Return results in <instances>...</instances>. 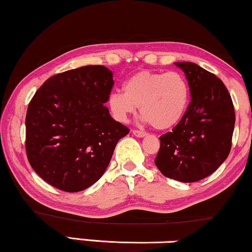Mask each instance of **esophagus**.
<instances>
[{"instance_id": "obj_1", "label": "esophagus", "mask_w": 252, "mask_h": 252, "mask_svg": "<svg viewBox=\"0 0 252 252\" xmlns=\"http://www.w3.org/2000/svg\"><path fill=\"white\" fill-rule=\"evenodd\" d=\"M132 133H133V135L138 136V138H143V136L147 134L146 132H143V130H139V129H133Z\"/></svg>"}]
</instances>
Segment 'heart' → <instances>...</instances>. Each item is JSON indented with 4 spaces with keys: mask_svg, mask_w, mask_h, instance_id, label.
I'll return each instance as SVG.
<instances>
[{
    "mask_svg": "<svg viewBox=\"0 0 252 252\" xmlns=\"http://www.w3.org/2000/svg\"><path fill=\"white\" fill-rule=\"evenodd\" d=\"M189 99L190 88L181 73L143 70L126 81L124 93L111 94L107 105L118 122H127L140 107L143 122L158 129H168L183 118Z\"/></svg>",
    "mask_w": 252,
    "mask_h": 252,
    "instance_id": "1",
    "label": "heart"
}]
</instances>
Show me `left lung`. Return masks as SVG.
<instances>
[{
  "label": "left lung",
  "instance_id": "1",
  "mask_svg": "<svg viewBox=\"0 0 252 252\" xmlns=\"http://www.w3.org/2000/svg\"><path fill=\"white\" fill-rule=\"evenodd\" d=\"M185 73L191 102L171 132L159 136L155 164L165 177L193 183L228 158L235 126L233 100L220 78L193 62H175Z\"/></svg>",
  "mask_w": 252,
  "mask_h": 252
}]
</instances>
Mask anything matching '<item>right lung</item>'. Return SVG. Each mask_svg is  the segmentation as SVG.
<instances>
[{
  "mask_svg": "<svg viewBox=\"0 0 252 252\" xmlns=\"http://www.w3.org/2000/svg\"><path fill=\"white\" fill-rule=\"evenodd\" d=\"M104 66H84L45 81L25 118L28 159L59 190H86L102 177L118 141L129 129L104 105L113 87Z\"/></svg>",
  "mask_w": 252,
  "mask_h": 252,
  "instance_id": "1",
  "label": "right lung"
}]
</instances>
